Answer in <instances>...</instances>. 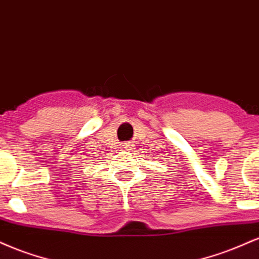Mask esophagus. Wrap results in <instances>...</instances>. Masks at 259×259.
Returning <instances> with one entry per match:
<instances>
[{"instance_id":"esophagus-1","label":"esophagus","mask_w":259,"mask_h":259,"mask_svg":"<svg viewBox=\"0 0 259 259\" xmlns=\"http://www.w3.org/2000/svg\"><path fill=\"white\" fill-rule=\"evenodd\" d=\"M134 148V145H133V142H126V144H123V146H121V150H124V151H134L133 150Z\"/></svg>"}]
</instances>
